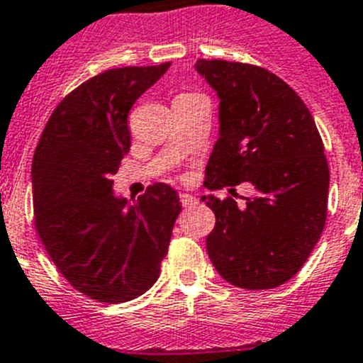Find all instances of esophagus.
I'll return each instance as SVG.
<instances>
[{
    "label": "esophagus",
    "mask_w": 363,
    "mask_h": 363,
    "mask_svg": "<svg viewBox=\"0 0 363 363\" xmlns=\"http://www.w3.org/2000/svg\"><path fill=\"white\" fill-rule=\"evenodd\" d=\"M179 201H182V205H184V207H192V205L198 203V199H196V196L187 194V192H184V194H179Z\"/></svg>",
    "instance_id": "obj_1"
}]
</instances>
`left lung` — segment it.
I'll list each match as a JSON object with an SVG mask.
<instances>
[{
    "label": "left lung",
    "instance_id": "left-lung-1",
    "mask_svg": "<svg viewBox=\"0 0 363 363\" xmlns=\"http://www.w3.org/2000/svg\"><path fill=\"white\" fill-rule=\"evenodd\" d=\"M219 97V138L205 169L211 191L248 182L241 205L203 196L216 214L207 238L212 264L245 290L290 281L320 239L328 214L329 167L313 115L295 89L247 62L199 59Z\"/></svg>",
    "mask_w": 363,
    "mask_h": 363
}]
</instances>
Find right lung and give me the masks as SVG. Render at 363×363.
<instances>
[{
    "label": "right lung",
    "instance_id": "1",
    "mask_svg": "<svg viewBox=\"0 0 363 363\" xmlns=\"http://www.w3.org/2000/svg\"><path fill=\"white\" fill-rule=\"evenodd\" d=\"M171 62L88 79L50 115L32 162L35 230L62 277L86 297L118 304L160 277L182 203L155 184L128 203L113 176L129 151V109Z\"/></svg>",
    "mask_w": 363,
    "mask_h": 363
}]
</instances>
